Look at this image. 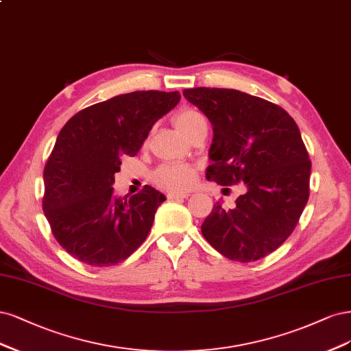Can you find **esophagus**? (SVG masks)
<instances>
[{"label":"esophagus","mask_w":351,"mask_h":351,"mask_svg":"<svg viewBox=\"0 0 351 351\" xmlns=\"http://www.w3.org/2000/svg\"><path fill=\"white\" fill-rule=\"evenodd\" d=\"M189 194L188 192H179V191H171L167 192V198L169 199H176V198H186Z\"/></svg>","instance_id":"1"}]
</instances>
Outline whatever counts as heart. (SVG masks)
Returning <instances> with one entry per match:
<instances>
[{"label":"heart","instance_id":"heart-1","mask_svg":"<svg viewBox=\"0 0 351 351\" xmlns=\"http://www.w3.org/2000/svg\"><path fill=\"white\" fill-rule=\"evenodd\" d=\"M173 122L176 128L182 132L184 135L191 134L199 123L206 122L204 117H202L198 110L195 109H182L179 110L173 118ZM195 179V171L188 165L182 163H166L157 169L154 173V180L157 185L166 189H175L182 191L192 185Z\"/></svg>","mask_w":351,"mask_h":351}]
</instances>
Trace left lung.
<instances>
[{
    "label": "left lung",
    "mask_w": 351,
    "mask_h": 351,
    "mask_svg": "<svg viewBox=\"0 0 351 351\" xmlns=\"http://www.w3.org/2000/svg\"><path fill=\"white\" fill-rule=\"evenodd\" d=\"M184 96L213 125L207 179L246 185L232 208L214 204L202 236L232 261L261 259L295 230L309 198L311 160L299 127L282 108L239 90L197 87Z\"/></svg>",
    "instance_id": "left-lung-1"
}]
</instances>
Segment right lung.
<instances>
[{
  "mask_svg": "<svg viewBox=\"0 0 351 351\" xmlns=\"http://www.w3.org/2000/svg\"><path fill=\"white\" fill-rule=\"evenodd\" d=\"M180 100L179 92H132L75 114L56 137L43 171V213L55 239L78 261L110 267L145 241L166 197L145 185L115 197L121 159L135 156L154 123Z\"/></svg>",
  "mask_w": 351,
  "mask_h": 351,
  "instance_id": "add662e5",
  "label": "right lung"
}]
</instances>
